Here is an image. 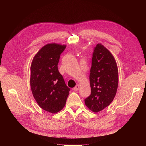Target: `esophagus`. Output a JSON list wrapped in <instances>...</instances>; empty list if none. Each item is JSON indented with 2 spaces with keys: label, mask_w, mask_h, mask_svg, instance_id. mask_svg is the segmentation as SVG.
I'll use <instances>...</instances> for the list:
<instances>
[{
  "label": "esophagus",
  "mask_w": 146,
  "mask_h": 146,
  "mask_svg": "<svg viewBox=\"0 0 146 146\" xmlns=\"http://www.w3.org/2000/svg\"><path fill=\"white\" fill-rule=\"evenodd\" d=\"M79 88H80V86H79V85L78 84V85H76L73 88V89H74V90H75V91H78V90L79 89Z\"/></svg>",
  "instance_id": "esophagus-1"
}]
</instances>
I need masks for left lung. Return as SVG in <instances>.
Returning a JSON list of instances; mask_svg holds the SVG:
<instances>
[{
	"mask_svg": "<svg viewBox=\"0 0 146 146\" xmlns=\"http://www.w3.org/2000/svg\"><path fill=\"white\" fill-rule=\"evenodd\" d=\"M91 94L85 104L97 113L108 106L116 94L118 83V68L112 53L101 44H98L93 53L89 75Z\"/></svg>",
	"mask_w": 146,
	"mask_h": 146,
	"instance_id": "1",
	"label": "left lung"
}]
</instances>
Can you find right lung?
<instances>
[{"label": "right lung", "instance_id": "obj_1", "mask_svg": "<svg viewBox=\"0 0 146 146\" xmlns=\"http://www.w3.org/2000/svg\"><path fill=\"white\" fill-rule=\"evenodd\" d=\"M66 45L47 44L32 61L30 86L34 98L42 110L52 113L62 110L70 90L58 70L60 55Z\"/></svg>", "mask_w": 146, "mask_h": 146}]
</instances>
